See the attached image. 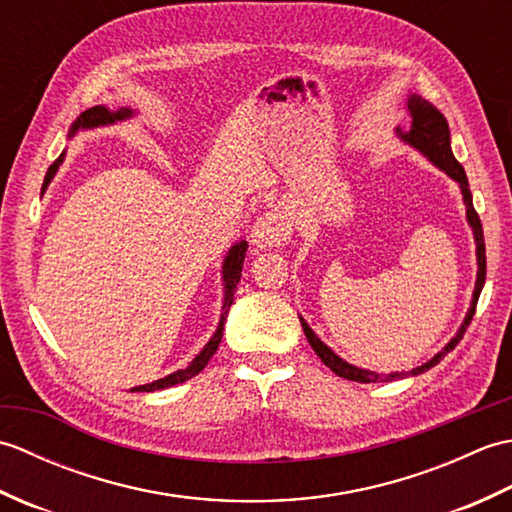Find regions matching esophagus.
Instances as JSON below:
<instances>
[{
	"instance_id": "obj_1",
	"label": "esophagus",
	"mask_w": 512,
	"mask_h": 512,
	"mask_svg": "<svg viewBox=\"0 0 512 512\" xmlns=\"http://www.w3.org/2000/svg\"><path fill=\"white\" fill-rule=\"evenodd\" d=\"M292 235L290 215L284 209H273L264 213L250 231V246L255 250H266L284 246Z\"/></svg>"
}]
</instances>
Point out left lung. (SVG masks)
<instances>
[{
	"mask_svg": "<svg viewBox=\"0 0 512 512\" xmlns=\"http://www.w3.org/2000/svg\"><path fill=\"white\" fill-rule=\"evenodd\" d=\"M405 110L409 114V127L407 129L396 127V136L402 140V143H407L409 147L420 151V154L427 158L433 167H438L440 171L447 173L451 180L458 182V187L462 191V200H464V206H466V222H469L471 231H473V239H475V257H477L475 290H473L471 308H469V312H466V317L458 328V332H455L453 339L447 345H444L436 356L429 358L427 363H422L420 367H413V369H409V372L378 374V372H372V369H363V367H356L352 363H347V361H343L339 354L332 352L330 347L325 345L317 334H314V330L310 328L306 319L299 317L301 328H303V332H306V339L312 345V350L317 352L321 361L328 365L336 376L354 380V383H389V380H396V378H402V376H418V374L427 372V369L436 367L442 361V358L447 356L453 350V347L460 343L466 328H469V323H471L473 314H475L477 299H480V292H482L484 281H486V248H484L482 222L475 213L473 195H471V189H469V180H466V173H464L460 162L455 160L453 151H451V132H449L447 118H444L429 101H424L420 94H413V92L407 94Z\"/></svg>",
	"mask_w": 512,
	"mask_h": 512,
	"instance_id": "obj_1",
	"label": "left lung"
}]
</instances>
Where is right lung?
Instances as JSON below:
<instances>
[{
	"label": "right lung",
	"instance_id": "right-lung-1",
	"mask_svg": "<svg viewBox=\"0 0 512 512\" xmlns=\"http://www.w3.org/2000/svg\"><path fill=\"white\" fill-rule=\"evenodd\" d=\"M136 112L132 110V107H107V105H96V107H90L88 112H83L76 121L72 123L70 132H68V138H74L79 132H85V129H96V127H107V125H114V123H121V121H127V118H132ZM65 158V151L63 154L54 160V165H50L48 173H46V180H43V191L48 189V184L52 182L54 173H57V169L61 167V162ZM246 239H242V242H235L231 248H228V253L224 257L222 262V284H224V301H222V314H220V323H217V330L213 332V336L209 339V343H206L200 354L193 358V361L184 367V369H178V372H173L165 378H158L154 380V383H147V385H140V387H134L132 391H158V389H167V387H173V385H180V383H187L189 378H193L195 374H200L202 369L206 367V363L211 361V356L215 354L217 345H220L222 341V332H224V319H226V312L228 308H231L233 303V292L237 290V284H239V277H242V268H244V257H246Z\"/></svg>",
	"mask_w": 512,
	"mask_h": 512
}]
</instances>
